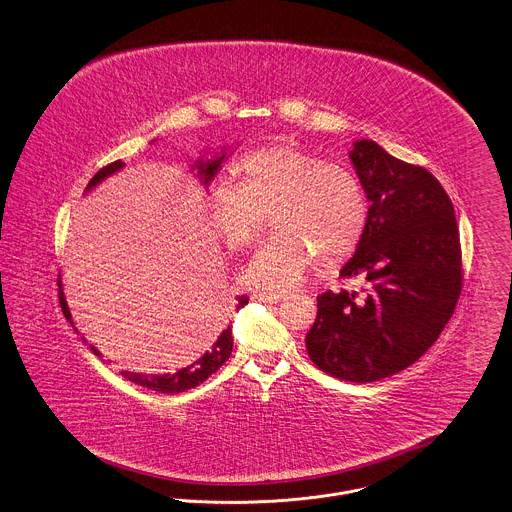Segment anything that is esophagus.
<instances>
[{
	"label": "esophagus",
	"mask_w": 512,
	"mask_h": 512,
	"mask_svg": "<svg viewBox=\"0 0 512 512\" xmlns=\"http://www.w3.org/2000/svg\"><path fill=\"white\" fill-rule=\"evenodd\" d=\"M286 298L284 294L280 292H259V294H253V300L263 301V303H276V301H282Z\"/></svg>",
	"instance_id": "obj_1"
}]
</instances>
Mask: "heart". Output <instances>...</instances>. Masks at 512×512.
Listing matches in <instances>:
<instances>
[{"label":"heart","instance_id":"b5f03b06","mask_svg":"<svg viewBox=\"0 0 512 512\" xmlns=\"http://www.w3.org/2000/svg\"><path fill=\"white\" fill-rule=\"evenodd\" d=\"M240 181H218L209 197L211 224L232 251L251 247L272 212L278 230L247 263L251 290H288L305 278L317 255L350 257L365 234L369 205L356 174L325 158L278 143L247 154Z\"/></svg>","mask_w":512,"mask_h":512}]
</instances>
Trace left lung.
<instances>
[{
    "label": "left lung",
    "mask_w": 512,
    "mask_h": 512,
    "mask_svg": "<svg viewBox=\"0 0 512 512\" xmlns=\"http://www.w3.org/2000/svg\"><path fill=\"white\" fill-rule=\"evenodd\" d=\"M350 158L371 205L340 276H363L369 288L321 294L305 346L332 377L373 383L439 338L462 292V251L451 199L433 174L369 139L356 141Z\"/></svg>",
    "instance_id": "obj_1"
}]
</instances>
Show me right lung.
Returning a JSON list of instances; mask_svg holds the SVG:
<instances>
[{"label":"right lung","mask_w":512,"mask_h":512,"mask_svg":"<svg viewBox=\"0 0 512 512\" xmlns=\"http://www.w3.org/2000/svg\"><path fill=\"white\" fill-rule=\"evenodd\" d=\"M224 158H226V154L222 151L220 156L207 158V160H197V162L193 164V166L197 168L201 180L205 181V185L214 178V174L218 172V168H220V164H222ZM123 166H125V164H123L121 160H116V162L104 166L102 170H98V172L94 174V178L89 181L87 191H89L91 187H94V185H98L100 181L106 180L108 176L116 174ZM58 286H60L61 311H63L65 319H69V323L73 325L71 313H69V307H67V301H65L63 290H61V280H58ZM247 301H249L247 296H240L236 309L243 307ZM232 346H234V338H232V329L228 327V329H224V331L220 332V336L216 338V342L211 344L209 350L203 352V356H199L197 360H193V363H189L187 367H183V369L172 373V375H168V373H166V375H141V373H129V371H121V375H123L125 379H129L131 383L141 385V387L151 389V391L168 392V394L189 391V389H195L197 385L205 383V381L211 377L212 373H216V371L222 367V363L228 360L230 354H232ZM91 350L96 356H100V352H98L94 346H91Z\"/></svg>","instance_id":"1"}]
</instances>
